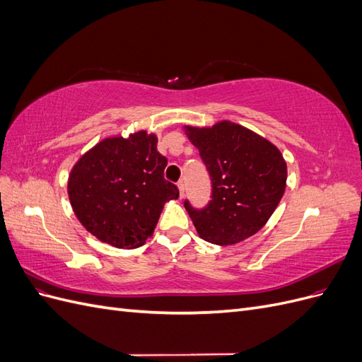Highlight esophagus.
Wrapping results in <instances>:
<instances>
[{"mask_svg": "<svg viewBox=\"0 0 362 362\" xmlns=\"http://www.w3.org/2000/svg\"><path fill=\"white\" fill-rule=\"evenodd\" d=\"M178 190H180V198H182L184 196V182L182 181L178 182Z\"/></svg>", "mask_w": 362, "mask_h": 362, "instance_id": "34e87169", "label": "esophagus"}]
</instances>
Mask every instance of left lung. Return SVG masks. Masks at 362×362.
<instances>
[{"instance_id": "left-lung-1", "label": "left lung", "mask_w": 362, "mask_h": 362, "mask_svg": "<svg viewBox=\"0 0 362 362\" xmlns=\"http://www.w3.org/2000/svg\"><path fill=\"white\" fill-rule=\"evenodd\" d=\"M211 177V201L204 210L185 201L198 235L218 246L257 234L276 210L287 185L281 151L254 131L231 120L213 127L184 125Z\"/></svg>"}]
</instances>
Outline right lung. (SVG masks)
<instances>
[{
    "label": "right lung",
    "instance_id": "add662e5",
    "mask_svg": "<svg viewBox=\"0 0 362 362\" xmlns=\"http://www.w3.org/2000/svg\"><path fill=\"white\" fill-rule=\"evenodd\" d=\"M157 141L145 129L105 137L74 164L68 178L72 210L103 243L119 249L145 245L164 204L178 199L177 185L164 180L168 160Z\"/></svg>",
    "mask_w": 362,
    "mask_h": 362
}]
</instances>
